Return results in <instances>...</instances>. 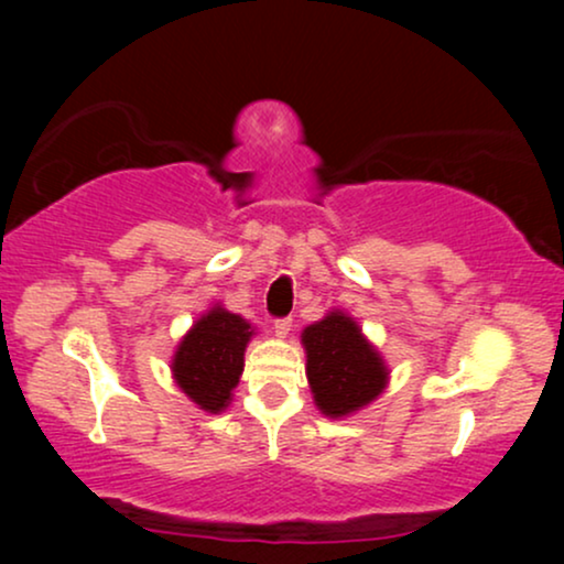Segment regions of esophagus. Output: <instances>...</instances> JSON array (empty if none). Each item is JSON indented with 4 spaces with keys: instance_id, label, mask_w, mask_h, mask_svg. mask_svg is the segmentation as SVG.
I'll return each mask as SVG.
<instances>
[{
    "instance_id": "1",
    "label": "esophagus",
    "mask_w": 564,
    "mask_h": 564,
    "mask_svg": "<svg viewBox=\"0 0 564 564\" xmlns=\"http://www.w3.org/2000/svg\"><path fill=\"white\" fill-rule=\"evenodd\" d=\"M290 328H292V318H276L274 321V334L280 336V338L288 336Z\"/></svg>"
}]
</instances>
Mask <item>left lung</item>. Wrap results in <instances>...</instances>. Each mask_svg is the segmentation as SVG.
<instances>
[{
	"mask_svg": "<svg viewBox=\"0 0 564 564\" xmlns=\"http://www.w3.org/2000/svg\"><path fill=\"white\" fill-rule=\"evenodd\" d=\"M303 344L315 405L330 419L359 411L382 392L388 369L349 315L330 313L307 326Z\"/></svg>",
	"mask_w": 564,
	"mask_h": 564,
	"instance_id": "left-lung-1",
	"label": "left lung"
}]
</instances>
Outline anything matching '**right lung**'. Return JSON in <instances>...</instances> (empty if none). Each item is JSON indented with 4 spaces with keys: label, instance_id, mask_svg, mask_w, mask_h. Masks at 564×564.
Returning <instances> with one entry per match:
<instances>
[{
    "label": "right lung",
    "instance_id": "obj_1",
    "mask_svg": "<svg viewBox=\"0 0 564 564\" xmlns=\"http://www.w3.org/2000/svg\"><path fill=\"white\" fill-rule=\"evenodd\" d=\"M251 334L241 315L223 307H213L195 323L172 361L174 380L192 403L210 413H220L228 405L230 390L243 372V351Z\"/></svg>",
    "mask_w": 564,
    "mask_h": 564
}]
</instances>
